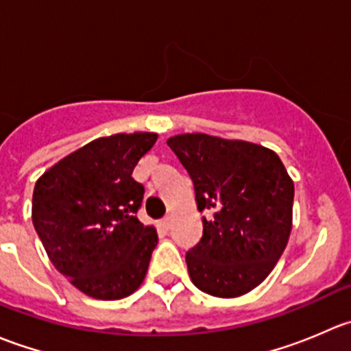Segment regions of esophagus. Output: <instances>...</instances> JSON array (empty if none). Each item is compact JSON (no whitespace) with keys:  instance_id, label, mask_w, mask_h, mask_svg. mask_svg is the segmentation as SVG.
I'll return each mask as SVG.
<instances>
[{"instance_id":"34e87169","label":"esophagus","mask_w":351,"mask_h":351,"mask_svg":"<svg viewBox=\"0 0 351 351\" xmlns=\"http://www.w3.org/2000/svg\"><path fill=\"white\" fill-rule=\"evenodd\" d=\"M159 224H161L162 229H169V226H171V219H169V217L161 219V222H159Z\"/></svg>"}]
</instances>
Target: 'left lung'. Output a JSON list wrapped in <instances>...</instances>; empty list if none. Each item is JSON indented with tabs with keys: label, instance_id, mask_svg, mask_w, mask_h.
I'll use <instances>...</instances> for the list:
<instances>
[{
	"label": "left lung",
	"instance_id": "obj_1",
	"mask_svg": "<svg viewBox=\"0 0 351 351\" xmlns=\"http://www.w3.org/2000/svg\"><path fill=\"white\" fill-rule=\"evenodd\" d=\"M195 189L204 234L186 253L193 285L222 299L258 287L292 231L293 182L277 153L247 141L180 134L166 141Z\"/></svg>",
	"mask_w": 351,
	"mask_h": 351
}]
</instances>
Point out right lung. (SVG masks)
Segmentation results:
<instances>
[{
    "mask_svg": "<svg viewBox=\"0 0 351 351\" xmlns=\"http://www.w3.org/2000/svg\"><path fill=\"white\" fill-rule=\"evenodd\" d=\"M158 134L98 137L37 180L32 221L49 260L86 295L117 300L136 292L158 244L137 219L144 186L132 178Z\"/></svg>",
    "mask_w": 351,
    "mask_h": 351,
    "instance_id": "right-lung-1",
    "label": "right lung"
}]
</instances>
